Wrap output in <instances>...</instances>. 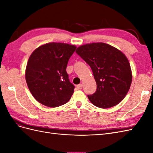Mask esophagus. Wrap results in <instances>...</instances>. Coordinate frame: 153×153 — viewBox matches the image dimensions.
<instances>
[{
	"label": "esophagus",
	"mask_w": 153,
	"mask_h": 153,
	"mask_svg": "<svg viewBox=\"0 0 153 153\" xmlns=\"http://www.w3.org/2000/svg\"><path fill=\"white\" fill-rule=\"evenodd\" d=\"M76 87L78 89H82V84H78L76 85Z\"/></svg>",
	"instance_id": "obj_1"
}]
</instances>
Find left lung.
<instances>
[{
    "label": "left lung",
    "mask_w": 153,
    "mask_h": 153,
    "mask_svg": "<svg viewBox=\"0 0 153 153\" xmlns=\"http://www.w3.org/2000/svg\"><path fill=\"white\" fill-rule=\"evenodd\" d=\"M76 52L90 66L96 82V91L87 96L91 102L101 108L112 107L121 102L132 81L130 64L126 55L104 43L82 45Z\"/></svg>",
    "instance_id": "8db88e82"
}]
</instances>
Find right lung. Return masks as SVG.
Listing matches in <instances>:
<instances>
[{
  "mask_svg": "<svg viewBox=\"0 0 153 153\" xmlns=\"http://www.w3.org/2000/svg\"><path fill=\"white\" fill-rule=\"evenodd\" d=\"M75 45L49 43L32 53L25 69V80L29 91L39 103L49 107L66 103L74 92L66 71Z\"/></svg>",
  "mask_w": 153,
  "mask_h": 153,
  "instance_id": "right-lung-1",
  "label": "right lung"
}]
</instances>
